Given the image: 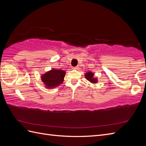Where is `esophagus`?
Returning a JSON list of instances; mask_svg holds the SVG:
<instances>
[{"mask_svg":"<svg viewBox=\"0 0 146 146\" xmlns=\"http://www.w3.org/2000/svg\"><path fill=\"white\" fill-rule=\"evenodd\" d=\"M78 68V66H76V67H74L73 69H77Z\"/></svg>","mask_w":146,"mask_h":146,"instance_id":"34e87169","label":"esophagus"}]
</instances>
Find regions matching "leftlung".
Segmentation results:
<instances>
[{"label":"left lung","instance_id":"1","mask_svg":"<svg viewBox=\"0 0 146 146\" xmlns=\"http://www.w3.org/2000/svg\"><path fill=\"white\" fill-rule=\"evenodd\" d=\"M85 76L86 79H87L88 80H89L90 82L92 83H96L97 82H98V79L94 78V73H92L91 72H88L86 73Z\"/></svg>","mask_w":146,"mask_h":146}]
</instances>
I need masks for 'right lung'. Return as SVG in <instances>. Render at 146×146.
I'll use <instances>...</instances> for the list:
<instances>
[{
	"label": "right lung",
	"mask_w": 146,
	"mask_h": 146,
	"mask_svg": "<svg viewBox=\"0 0 146 146\" xmlns=\"http://www.w3.org/2000/svg\"><path fill=\"white\" fill-rule=\"evenodd\" d=\"M66 72L62 70L52 69L50 71L42 75L41 80L47 88H53L62 83Z\"/></svg>",
	"instance_id": "add662e5"
}]
</instances>
